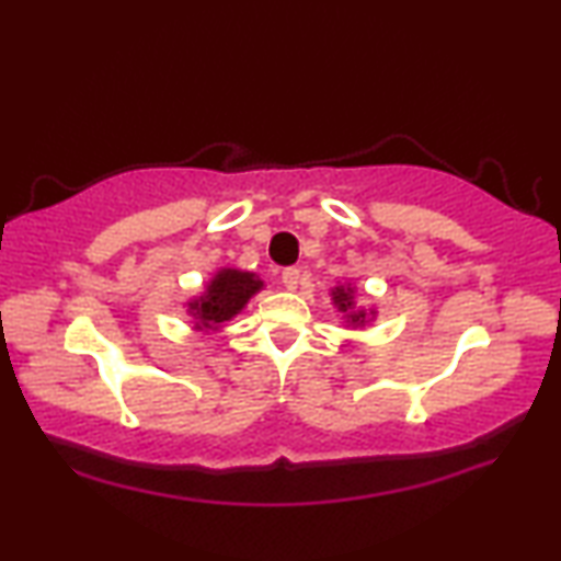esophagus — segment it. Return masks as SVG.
Returning <instances> with one entry per match:
<instances>
[{"label": "esophagus", "mask_w": 561, "mask_h": 561, "mask_svg": "<svg viewBox=\"0 0 561 561\" xmlns=\"http://www.w3.org/2000/svg\"><path fill=\"white\" fill-rule=\"evenodd\" d=\"M298 283H301V267H296V265L286 267V271H283V286L294 290Z\"/></svg>", "instance_id": "34e87169"}]
</instances>
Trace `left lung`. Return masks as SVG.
Listing matches in <instances>:
<instances>
[{
  "label": "left lung",
  "instance_id": "8db88e82",
  "mask_svg": "<svg viewBox=\"0 0 561 561\" xmlns=\"http://www.w3.org/2000/svg\"><path fill=\"white\" fill-rule=\"evenodd\" d=\"M334 304L340 306V309H347V306H352V290L350 288H336L334 290ZM363 319V313H355L352 317V321H359Z\"/></svg>",
  "mask_w": 561,
  "mask_h": 561
}]
</instances>
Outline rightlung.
Instances as JSON below:
<instances>
[{
    "instance_id": "right-lung-1",
    "label": "right lung",
    "mask_w": 561,
    "mask_h": 561,
    "mask_svg": "<svg viewBox=\"0 0 561 561\" xmlns=\"http://www.w3.org/2000/svg\"><path fill=\"white\" fill-rule=\"evenodd\" d=\"M260 288H263V280H257L252 273L221 271L209 283L206 296L191 304V309L196 311L202 327H217L221 321L232 319L248 304V298L257 294Z\"/></svg>"
}]
</instances>
